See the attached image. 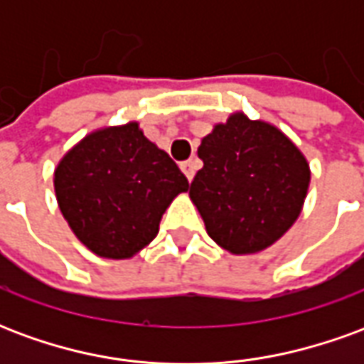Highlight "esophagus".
I'll return each mask as SVG.
<instances>
[{
    "label": "esophagus",
    "mask_w": 364,
    "mask_h": 364,
    "mask_svg": "<svg viewBox=\"0 0 364 364\" xmlns=\"http://www.w3.org/2000/svg\"><path fill=\"white\" fill-rule=\"evenodd\" d=\"M181 171L185 173V177H187L189 181H193L195 171H197V159H187V161H183Z\"/></svg>",
    "instance_id": "1"
}]
</instances>
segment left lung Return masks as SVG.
Here are the masks:
<instances>
[{
	"mask_svg": "<svg viewBox=\"0 0 364 364\" xmlns=\"http://www.w3.org/2000/svg\"><path fill=\"white\" fill-rule=\"evenodd\" d=\"M189 197L206 234L234 255H252L281 240L302 213L310 187L304 154L282 130L232 112L198 146Z\"/></svg>",
	"mask_w": 364,
	"mask_h": 364,
	"instance_id": "8db88e82",
	"label": "left lung"
}]
</instances>
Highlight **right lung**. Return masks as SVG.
<instances>
[{
    "label": "right lung",
    "mask_w": 364,
    "mask_h": 364,
    "mask_svg": "<svg viewBox=\"0 0 364 364\" xmlns=\"http://www.w3.org/2000/svg\"><path fill=\"white\" fill-rule=\"evenodd\" d=\"M185 191L187 177L136 120L93 130L54 169L60 213L75 237L105 259L142 252Z\"/></svg>",
    "instance_id": "obj_1"
}]
</instances>
